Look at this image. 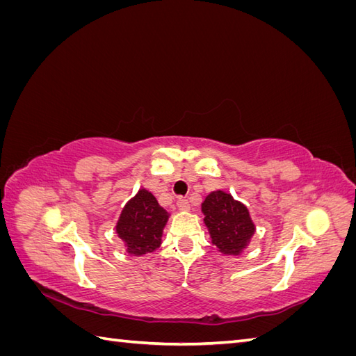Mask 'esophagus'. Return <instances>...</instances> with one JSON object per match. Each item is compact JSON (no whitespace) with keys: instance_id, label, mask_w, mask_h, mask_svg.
Segmentation results:
<instances>
[{"instance_id":"obj_1","label":"esophagus","mask_w":356,"mask_h":356,"mask_svg":"<svg viewBox=\"0 0 356 356\" xmlns=\"http://www.w3.org/2000/svg\"><path fill=\"white\" fill-rule=\"evenodd\" d=\"M177 207L179 211H188L190 209V202L186 197H179L177 200Z\"/></svg>"}]
</instances>
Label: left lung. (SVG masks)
<instances>
[{"label":"left lung","mask_w":356,"mask_h":356,"mask_svg":"<svg viewBox=\"0 0 356 356\" xmlns=\"http://www.w3.org/2000/svg\"><path fill=\"white\" fill-rule=\"evenodd\" d=\"M212 243L225 255H239L250 243L255 225L245 204L221 190L212 191L202 203Z\"/></svg>","instance_id":"left-lung-1"}]
</instances>
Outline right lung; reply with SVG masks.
<instances>
[{"label":"right lung","mask_w":356,"mask_h":356,"mask_svg":"<svg viewBox=\"0 0 356 356\" xmlns=\"http://www.w3.org/2000/svg\"><path fill=\"white\" fill-rule=\"evenodd\" d=\"M168 218L169 213L160 207L156 197L143 188L126 203L115 232L126 243L127 252L139 257L153 252L160 246Z\"/></svg>","instance_id":"obj_1"}]
</instances>
